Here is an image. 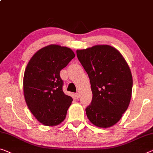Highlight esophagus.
<instances>
[{"label":"esophagus","instance_id":"34e87169","mask_svg":"<svg viewBox=\"0 0 153 153\" xmlns=\"http://www.w3.org/2000/svg\"><path fill=\"white\" fill-rule=\"evenodd\" d=\"M75 96H76V98H79V93H76V94H75Z\"/></svg>","mask_w":153,"mask_h":153}]
</instances>
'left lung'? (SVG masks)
I'll return each mask as SVG.
<instances>
[{
    "label": "left lung",
    "instance_id": "8db88e82",
    "mask_svg": "<svg viewBox=\"0 0 153 153\" xmlns=\"http://www.w3.org/2000/svg\"><path fill=\"white\" fill-rule=\"evenodd\" d=\"M76 55L88 74L93 94L85 109L87 116L98 127L114 125L131 98L133 78L127 63L117 49L109 45L77 50Z\"/></svg>",
    "mask_w": 153,
    "mask_h": 153
}]
</instances>
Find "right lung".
I'll list each match as a JSON object with an SVG mask.
<instances>
[{"instance_id": "right-lung-1", "label": "right lung", "mask_w": 153, "mask_h": 153, "mask_svg": "<svg viewBox=\"0 0 153 153\" xmlns=\"http://www.w3.org/2000/svg\"><path fill=\"white\" fill-rule=\"evenodd\" d=\"M74 57L70 48L51 44L36 52L28 63L23 79L25 101L44 125H57L65 118L72 98L63 93L60 71Z\"/></svg>"}]
</instances>
